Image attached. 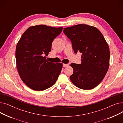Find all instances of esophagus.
<instances>
[{
	"label": "esophagus",
	"mask_w": 123,
	"mask_h": 123,
	"mask_svg": "<svg viewBox=\"0 0 123 123\" xmlns=\"http://www.w3.org/2000/svg\"><path fill=\"white\" fill-rule=\"evenodd\" d=\"M69 64H63V66L64 67H67V66H69Z\"/></svg>",
	"instance_id": "obj_1"
}]
</instances>
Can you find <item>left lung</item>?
Here are the masks:
<instances>
[{"instance_id": "left-lung-1", "label": "left lung", "mask_w": 123, "mask_h": 123, "mask_svg": "<svg viewBox=\"0 0 123 123\" xmlns=\"http://www.w3.org/2000/svg\"><path fill=\"white\" fill-rule=\"evenodd\" d=\"M71 41L74 52L82 53L81 63H71L74 70L70 79L78 88L92 89L105 77L109 67L110 50L101 32L85 24L75 25L63 30Z\"/></svg>"}]
</instances>
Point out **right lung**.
Segmentation results:
<instances>
[{"instance_id": "right-lung-1", "label": "right lung", "mask_w": 123, "mask_h": 123, "mask_svg": "<svg viewBox=\"0 0 123 123\" xmlns=\"http://www.w3.org/2000/svg\"><path fill=\"white\" fill-rule=\"evenodd\" d=\"M63 28L39 25L29 27L18 41L15 57L22 81L35 91H43L53 85L62 68V63L48 62L46 56L52 43Z\"/></svg>"}]
</instances>
